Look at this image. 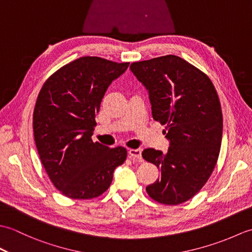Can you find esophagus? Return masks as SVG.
<instances>
[{"label": "esophagus", "instance_id": "obj_1", "mask_svg": "<svg viewBox=\"0 0 252 252\" xmlns=\"http://www.w3.org/2000/svg\"><path fill=\"white\" fill-rule=\"evenodd\" d=\"M129 155L132 158H135V159H142V149L141 148H136V149H129Z\"/></svg>", "mask_w": 252, "mask_h": 252}]
</instances>
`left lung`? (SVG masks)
Returning a JSON list of instances; mask_svg holds the SVG:
<instances>
[{
	"mask_svg": "<svg viewBox=\"0 0 252 252\" xmlns=\"http://www.w3.org/2000/svg\"><path fill=\"white\" fill-rule=\"evenodd\" d=\"M130 69L147 90L153 118L165 126L170 143L165 154L142 153L161 173L147 194L164 205L185 202L207 183L220 154L223 117L217 91L205 73L175 55L133 63Z\"/></svg>",
	"mask_w": 252,
	"mask_h": 252,
	"instance_id": "1",
	"label": "left lung"
}]
</instances>
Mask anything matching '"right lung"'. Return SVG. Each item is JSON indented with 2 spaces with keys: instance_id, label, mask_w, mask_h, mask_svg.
Wrapping results in <instances>:
<instances>
[{
  "instance_id": "obj_1",
  "label": "right lung",
  "mask_w": 252,
  "mask_h": 252,
  "mask_svg": "<svg viewBox=\"0 0 252 252\" xmlns=\"http://www.w3.org/2000/svg\"><path fill=\"white\" fill-rule=\"evenodd\" d=\"M130 63L85 56L46 80L33 111L34 141L52 183L72 199H91L108 189L126 149L92 141L95 116L111 82Z\"/></svg>"
}]
</instances>
